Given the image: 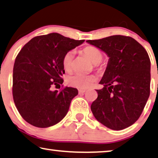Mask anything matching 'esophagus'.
Returning a JSON list of instances; mask_svg holds the SVG:
<instances>
[{
	"mask_svg": "<svg viewBox=\"0 0 158 158\" xmlns=\"http://www.w3.org/2000/svg\"><path fill=\"white\" fill-rule=\"evenodd\" d=\"M86 92V90H84V89H79V94H84V93Z\"/></svg>",
	"mask_w": 158,
	"mask_h": 158,
	"instance_id": "esophagus-1",
	"label": "esophagus"
}]
</instances>
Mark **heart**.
Instances as JSON below:
<instances>
[{"label":"heart","mask_w":158,"mask_h":158,"mask_svg":"<svg viewBox=\"0 0 158 158\" xmlns=\"http://www.w3.org/2000/svg\"><path fill=\"white\" fill-rule=\"evenodd\" d=\"M74 51H69L66 53L62 59V65L64 70L69 72L72 71L73 67V61H74ZM84 53L86 56L89 58V59L94 64V66L98 67L99 63L102 61L103 55L101 51L94 46H87L84 49ZM97 77L93 74L84 75L81 74H74L69 75L66 77V82L68 85L73 87L85 89L88 88L93 82L96 81Z\"/></svg>","instance_id":"obj_1"}]
</instances>
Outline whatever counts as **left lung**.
I'll return each instance as SVG.
<instances>
[{"label":"left lung","instance_id":"8db88e82","mask_svg":"<svg viewBox=\"0 0 158 158\" xmlns=\"http://www.w3.org/2000/svg\"><path fill=\"white\" fill-rule=\"evenodd\" d=\"M105 53L107 66L91 110L106 127L121 130L139 119L150 96V60L140 44L130 36L111 35L86 41Z\"/></svg>","mask_w":158,"mask_h":158}]
</instances>
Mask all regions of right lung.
I'll use <instances>...</instances> for the list:
<instances>
[{
    "instance_id": "right-lung-1",
    "label": "right lung",
    "mask_w": 158,
    "mask_h": 158,
    "mask_svg": "<svg viewBox=\"0 0 158 158\" xmlns=\"http://www.w3.org/2000/svg\"><path fill=\"white\" fill-rule=\"evenodd\" d=\"M57 33L39 35L25 44L15 58L13 71V101L21 117L37 127L46 128L62 120L78 90L65 87L62 59L66 53L84 43Z\"/></svg>"
}]
</instances>
